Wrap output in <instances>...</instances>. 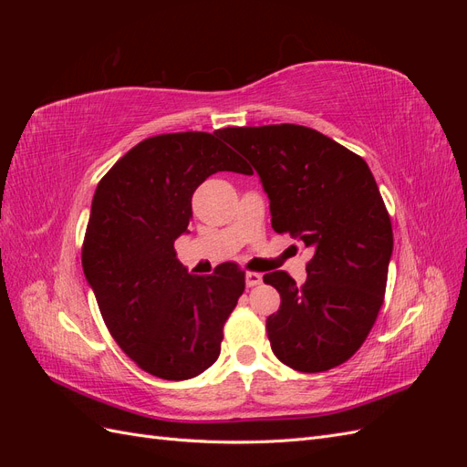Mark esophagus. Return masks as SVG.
Segmentation results:
<instances>
[{
	"label": "esophagus",
	"instance_id": "34e87169",
	"mask_svg": "<svg viewBox=\"0 0 467 467\" xmlns=\"http://www.w3.org/2000/svg\"><path fill=\"white\" fill-rule=\"evenodd\" d=\"M263 282V275L259 273H245V286L253 288V286H259Z\"/></svg>",
	"mask_w": 467,
	"mask_h": 467
}]
</instances>
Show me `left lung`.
Wrapping results in <instances>:
<instances>
[{"label": "left lung", "mask_w": 467, "mask_h": 467, "mask_svg": "<svg viewBox=\"0 0 467 467\" xmlns=\"http://www.w3.org/2000/svg\"><path fill=\"white\" fill-rule=\"evenodd\" d=\"M218 136L255 169L275 232L314 251L306 285L263 276L280 294L266 333L280 362L323 372L348 360L384 302L393 232L370 167L335 140L298 124L223 129Z\"/></svg>", "instance_id": "8db88e82"}]
</instances>
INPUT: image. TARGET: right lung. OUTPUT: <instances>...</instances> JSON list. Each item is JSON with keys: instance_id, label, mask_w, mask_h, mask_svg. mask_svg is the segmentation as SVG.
I'll return each instance as SVG.
<instances>
[{"instance_id": "1", "label": "right lung", "mask_w": 467, "mask_h": 467, "mask_svg": "<svg viewBox=\"0 0 467 467\" xmlns=\"http://www.w3.org/2000/svg\"><path fill=\"white\" fill-rule=\"evenodd\" d=\"M214 134L153 136L97 185L81 265L112 338L140 368L163 379L202 374L220 357L222 329L245 273L223 263L189 275L173 244L192 216V192L210 175H251Z\"/></svg>"}]
</instances>
